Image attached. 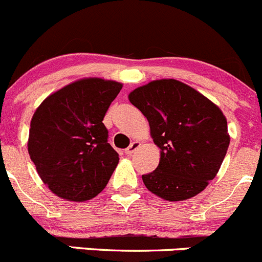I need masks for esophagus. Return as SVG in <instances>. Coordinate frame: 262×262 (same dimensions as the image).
Returning a JSON list of instances; mask_svg holds the SVG:
<instances>
[{
  "label": "esophagus",
  "instance_id": "esophagus-1",
  "mask_svg": "<svg viewBox=\"0 0 262 262\" xmlns=\"http://www.w3.org/2000/svg\"><path fill=\"white\" fill-rule=\"evenodd\" d=\"M140 145H141V144L139 143V141H134V143H131V145H129L128 148H127L126 150H124V153H126L127 156H131V154H133L134 151L136 150V149L140 148Z\"/></svg>",
  "mask_w": 262,
  "mask_h": 262
}]
</instances>
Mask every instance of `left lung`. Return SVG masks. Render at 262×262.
<instances>
[{
    "mask_svg": "<svg viewBox=\"0 0 262 262\" xmlns=\"http://www.w3.org/2000/svg\"><path fill=\"white\" fill-rule=\"evenodd\" d=\"M128 100L146 117L161 149L158 167L143 175L146 188L171 202L201 193L220 170L230 143L220 108L176 79L149 82Z\"/></svg>",
    "mask_w": 262,
    "mask_h": 262,
    "instance_id": "obj_1",
    "label": "left lung"
}]
</instances>
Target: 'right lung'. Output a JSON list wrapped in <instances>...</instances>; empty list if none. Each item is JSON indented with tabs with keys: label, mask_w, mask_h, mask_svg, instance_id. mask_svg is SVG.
<instances>
[{
	"label": "right lung",
	"mask_w": 262,
	"mask_h": 262,
	"mask_svg": "<svg viewBox=\"0 0 262 262\" xmlns=\"http://www.w3.org/2000/svg\"><path fill=\"white\" fill-rule=\"evenodd\" d=\"M122 83L83 78L42 101L31 121L28 151L39 178L63 199L84 202L106 186L118 164L103 119Z\"/></svg>",
	"instance_id": "1"
}]
</instances>
